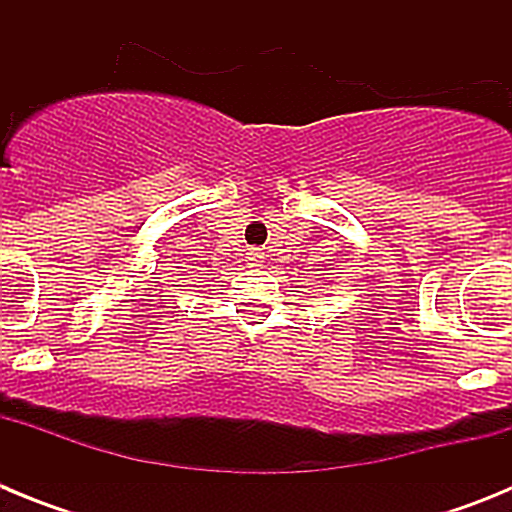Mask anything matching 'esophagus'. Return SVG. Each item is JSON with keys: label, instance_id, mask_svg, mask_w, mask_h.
<instances>
[{"label": "esophagus", "instance_id": "34e87169", "mask_svg": "<svg viewBox=\"0 0 512 512\" xmlns=\"http://www.w3.org/2000/svg\"><path fill=\"white\" fill-rule=\"evenodd\" d=\"M248 261H251V266H261V261H264V253H261V251H251Z\"/></svg>", "mask_w": 512, "mask_h": 512}]
</instances>
